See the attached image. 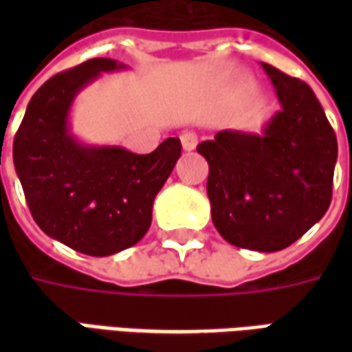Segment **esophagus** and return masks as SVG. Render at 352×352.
<instances>
[{
	"label": "esophagus",
	"instance_id": "1",
	"mask_svg": "<svg viewBox=\"0 0 352 352\" xmlns=\"http://www.w3.org/2000/svg\"><path fill=\"white\" fill-rule=\"evenodd\" d=\"M181 145H183L184 151H194L196 145H198V135L192 133V131H184L181 135Z\"/></svg>",
	"mask_w": 352,
	"mask_h": 352
}]
</instances>
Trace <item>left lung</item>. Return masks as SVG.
I'll list each match as a JSON object with an SVG mask.
<instances>
[{"instance_id":"8db88e82","label":"left lung","mask_w":352,"mask_h":352,"mask_svg":"<svg viewBox=\"0 0 352 352\" xmlns=\"http://www.w3.org/2000/svg\"><path fill=\"white\" fill-rule=\"evenodd\" d=\"M262 67L280 103L264 131L222 130L198 153L209 164L207 196L219 234L241 249L275 252L328 211L338 139L303 80Z\"/></svg>"}]
</instances>
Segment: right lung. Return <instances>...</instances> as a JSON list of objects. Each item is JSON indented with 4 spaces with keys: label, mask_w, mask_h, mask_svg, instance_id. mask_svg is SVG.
I'll use <instances>...</instances> for the list:
<instances>
[{
    "label": "right lung",
    "mask_w": 352,
    "mask_h": 352,
    "mask_svg": "<svg viewBox=\"0 0 352 352\" xmlns=\"http://www.w3.org/2000/svg\"><path fill=\"white\" fill-rule=\"evenodd\" d=\"M126 65L92 58L58 73L30 100L12 143L14 169L37 226L60 243L90 256H109L145 236L153 204L181 156L168 138L151 154L122 146L85 145L69 131L77 94Z\"/></svg>",
    "instance_id": "add662e5"
}]
</instances>
